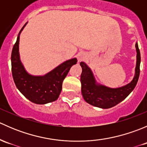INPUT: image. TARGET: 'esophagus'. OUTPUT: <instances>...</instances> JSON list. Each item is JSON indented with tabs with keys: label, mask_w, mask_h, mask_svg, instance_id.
Segmentation results:
<instances>
[{
	"label": "esophagus",
	"mask_w": 147,
	"mask_h": 147,
	"mask_svg": "<svg viewBox=\"0 0 147 147\" xmlns=\"http://www.w3.org/2000/svg\"><path fill=\"white\" fill-rule=\"evenodd\" d=\"M84 59V55H82V54H80L79 55H78V61H82V60H83Z\"/></svg>",
	"instance_id": "esophagus-1"
}]
</instances>
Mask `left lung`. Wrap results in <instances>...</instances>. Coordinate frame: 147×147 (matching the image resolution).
Returning <instances> with one entry per match:
<instances>
[{
    "label": "left lung",
    "mask_w": 147,
    "mask_h": 147,
    "mask_svg": "<svg viewBox=\"0 0 147 147\" xmlns=\"http://www.w3.org/2000/svg\"><path fill=\"white\" fill-rule=\"evenodd\" d=\"M135 46L137 53L135 75L131 82L119 88L112 89L97 84L90 68L84 63H80L82 68L80 77L82 94L83 98L87 103L102 109H109L123 101L132 92L137 85L140 73L141 56L137 42Z\"/></svg>",
    "instance_id": "left-lung-1"
}]
</instances>
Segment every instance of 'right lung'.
<instances>
[{"instance_id":"1","label":"right lung","mask_w":147,"mask_h":147,"mask_svg":"<svg viewBox=\"0 0 147 147\" xmlns=\"http://www.w3.org/2000/svg\"><path fill=\"white\" fill-rule=\"evenodd\" d=\"M27 23L20 30L11 53V69L13 80L17 88L30 101L44 105L55 101L62 90L63 82L71 67L78 62L76 58L65 61L45 76H32L26 72L19 57L20 34Z\"/></svg>"}]
</instances>
